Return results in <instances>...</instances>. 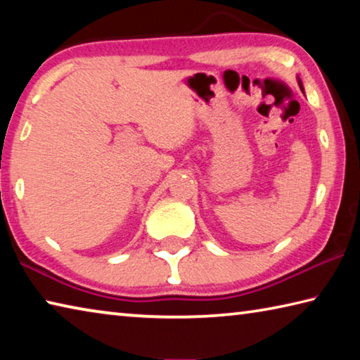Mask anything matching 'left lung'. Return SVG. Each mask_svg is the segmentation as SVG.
<instances>
[{
    "mask_svg": "<svg viewBox=\"0 0 360 360\" xmlns=\"http://www.w3.org/2000/svg\"><path fill=\"white\" fill-rule=\"evenodd\" d=\"M298 85H300V89L303 90V85H302V81H300V79H298Z\"/></svg>",
    "mask_w": 360,
    "mask_h": 360,
    "instance_id": "obj_1",
    "label": "left lung"
}]
</instances>
